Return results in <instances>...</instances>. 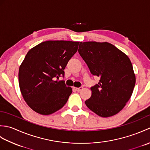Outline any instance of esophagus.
Listing matches in <instances>:
<instances>
[{
  "instance_id": "obj_1",
  "label": "esophagus",
  "mask_w": 150,
  "mask_h": 150,
  "mask_svg": "<svg viewBox=\"0 0 150 150\" xmlns=\"http://www.w3.org/2000/svg\"><path fill=\"white\" fill-rule=\"evenodd\" d=\"M73 89L76 91H80L82 90V87H80V88H75V87H73Z\"/></svg>"
}]
</instances>
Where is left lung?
<instances>
[{"mask_svg":"<svg viewBox=\"0 0 150 150\" xmlns=\"http://www.w3.org/2000/svg\"><path fill=\"white\" fill-rule=\"evenodd\" d=\"M78 52L92 75L100 78L85 101L89 109L102 117L113 116L129 100L135 74L128 55L109 42H81Z\"/></svg>","mask_w":150,"mask_h":150,"instance_id":"1","label":"left lung"}]
</instances>
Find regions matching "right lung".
I'll return each mask as SVG.
<instances>
[{"instance_id": "add662e5", "label": "right lung", "mask_w": 150, "mask_h": 150, "mask_svg": "<svg viewBox=\"0 0 150 150\" xmlns=\"http://www.w3.org/2000/svg\"><path fill=\"white\" fill-rule=\"evenodd\" d=\"M79 42L47 40L32 47L19 67L18 84L24 100L31 109L48 115L62 108L72 93L64 81V69L77 52Z\"/></svg>"}]
</instances>
